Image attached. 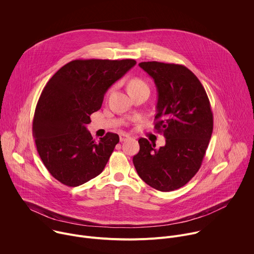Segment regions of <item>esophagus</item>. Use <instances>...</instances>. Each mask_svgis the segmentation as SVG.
I'll return each mask as SVG.
<instances>
[{
    "label": "esophagus",
    "instance_id": "esophagus-1",
    "mask_svg": "<svg viewBox=\"0 0 254 254\" xmlns=\"http://www.w3.org/2000/svg\"><path fill=\"white\" fill-rule=\"evenodd\" d=\"M129 137H130V136H129L128 134H127V133H121V134H120V140H121V141H126V140H127Z\"/></svg>",
    "mask_w": 254,
    "mask_h": 254
}]
</instances>
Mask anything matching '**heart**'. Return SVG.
<instances>
[{"instance_id":"1","label":"heart","mask_w":254,"mask_h":254,"mask_svg":"<svg viewBox=\"0 0 254 254\" xmlns=\"http://www.w3.org/2000/svg\"><path fill=\"white\" fill-rule=\"evenodd\" d=\"M141 87H148L147 83L144 82L143 80L139 79V78H132L129 82H128V85H127V89L128 91L131 90V89H136V88H141ZM111 92V90L108 91V93ZM107 93V94H108Z\"/></svg>"}]
</instances>
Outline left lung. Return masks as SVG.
Returning a JSON list of instances; mask_svg holds the SVG:
<instances>
[{
  "mask_svg": "<svg viewBox=\"0 0 254 254\" xmlns=\"http://www.w3.org/2000/svg\"><path fill=\"white\" fill-rule=\"evenodd\" d=\"M158 89L155 129L166 144L156 149L138 139L134 168L149 186L170 192L185 186L199 171L213 131V114L200 80L186 66L157 61L140 62Z\"/></svg>",
  "mask_w": 254,
  "mask_h": 254,
  "instance_id": "8db88e82",
  "label": "left lung"
}]
</instances>
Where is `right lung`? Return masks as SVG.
<instances>
[{
    "label": "right lung",
    "instance_id": "right-lung-1",
    "mask_svg": "<svg viewBox=\"0 0 254 254\" xmlns=\"http://www.w3.org/2000/svg\"><path fill=\"white\" fill-rule=\"evenodd\" d=\"M133 59H77L47 82L36 105L33 136L48 172L60 183L77 187L98 176L120 141L107 132L99 140L86 129L107 89L135 65Z\"/></svg>",
    "mask_w": 254,
    "mask_h": 254
}]
</instances>
